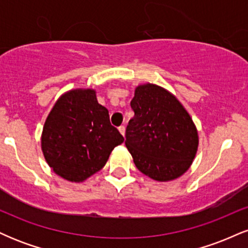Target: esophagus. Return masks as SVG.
Masks as SVG:
<instances>
[{"mask_svg":"<svg viewBox=\"0 0 248 248\" xmlns=\"http://www.w3.org/2000/svg\"><path fill=\"white\" fill-rule=\"evenodd\" d=\"M119 132L121 133L122 136H124V134H126V128H124V126H120L119 127Z\"/></svg>","mask_w":248,"mask_h":248,"instance_id":"obj_1","label":"esophagus"}]
</instances>
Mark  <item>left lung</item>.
I'll return each mask as SVG.
<instances>
[{"mask_svg": "<svg viewBox=\"0 0 248 248\" xmlns=\"http://www.w3.org/2000/svg\"><path fill=\"white\" fill-rule=\"evenodd\" d=\"M134 118L126 129L127 149L142 173L157 182L178 178L198 149L192 118L172 93L158 85H139L130 101Z\"/></svg>", "mask_w": 248, "mask_h": 248, "instance_id": "1", "label": "left lung"}]
</instances>
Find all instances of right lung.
Here are the masks:
<instances>
[{
	"instance_id": "obj_1",
	"label": "right lung",
	"mask_w": 248,
	"mask_h": 248,
	"mask_svg": "<svg viewBox=\"0 0 248 248\" xmlns=\"http://www.w3.org/2000/svg\"><path fill=\"white\" fill-rule=\"evenodd\" d=\"M92 88H76L59 96L45 120L42 152L62 178L80 183L101 170L124 136L109 122L106 107Z\"/></svg>"
}]
</instances>
